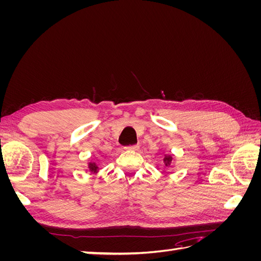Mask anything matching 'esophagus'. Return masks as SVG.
I'll list each match as a JSON object with an SVG mask.
<instances>
[{"mask_svg": "<svg viewBox=\"0 0 261 261\" xmlns=\"http://www.w3.org/2000/svg\"><path fill=\"white\" fill-rule=\"evenodd\" d=\"M125 149H126V150H130V151H137V150L139 149V146H137V145H133V146L126 147Z\"/></svg>", "mask_w": 261, "mask_h": 261, "instance_id": "1", "label": "esophagus"}]
</instances>
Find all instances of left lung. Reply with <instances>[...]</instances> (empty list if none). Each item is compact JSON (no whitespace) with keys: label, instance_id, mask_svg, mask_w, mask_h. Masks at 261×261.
Returning <instances> with one entry per match:
<instances>
[{"label":"left lung","instance_id":"1","mask_svg":"<svg viewBox=\"0 0 261 261\" xmlns=\"http://www.w3.org/2000/svg\"><path fill=\"white\" fill-rule=\"evenodd\" d=\"M163 162H164V165H165V167H169V168H170L171 162H172V156H171L170 154H164Z\"/></svg>","mask_w":261,"mask_h":261}]
</instances>
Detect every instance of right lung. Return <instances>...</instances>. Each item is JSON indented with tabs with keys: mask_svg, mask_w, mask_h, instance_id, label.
I'll return each instance as SVG.
<instances>
[{
	"mask_svg": "<svg viewBox=\"0 0 261 261\" xmlns=\"http://www.w3.org/2000/svg\"><path fill=\"white\" fill-rule=\"evenodd\" d=\"M88 169H89V172L92 173V174H97V173L99 172V167H98L96 162H89L88 163Z\"/></svg>",
	"mask_w": 261,
	"mask_h": 261,
	"instance_id": "right-lung-1",
	"label": "right lung"
}]
</instances>
